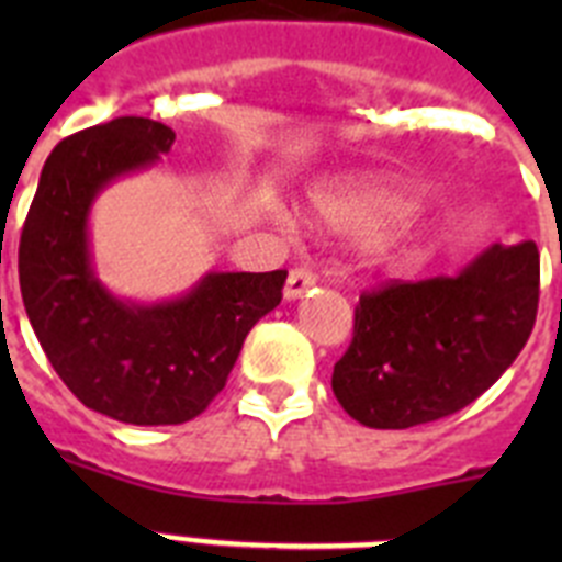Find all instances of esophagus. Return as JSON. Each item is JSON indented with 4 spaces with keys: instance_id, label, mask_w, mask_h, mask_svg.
<instances>
[{
    "instance_id": "34e87169",
    "label": "esophagus",
    "mask_w": 562,
    "mask_h": 562,
    "mask_svg": "<svg viewBox=\"0 0 562 562\" xmlns=\"http://www.w3.org/2000/svg\"><path fill=\"white\" fill-rule=\"evenodd\" d=\"M315 272L310 270V267H295V270H290V276H286V286H284V297L286 301H295V297L306 295V292L315 286Z\"/></svg>"
}]
</instances>
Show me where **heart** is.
I'll return each instance as SVG.
<instances>
[{"mask_svg": "<svg viewBox=\"0 0 562 562\" xmlns=\"http://www.w3.org/2000/svg\"><path fill=\"white\" fill-rule=\"evenodd\" d=\"M419 186L394 171L342 173L306 193L315 225L331 233H360L357 258L366 267L394 265L422 231Z\"/></svg>", "mask_w": 562, "mask_h": 562, "instance_id": "heart-1", "label": "heart"}]
</instances>
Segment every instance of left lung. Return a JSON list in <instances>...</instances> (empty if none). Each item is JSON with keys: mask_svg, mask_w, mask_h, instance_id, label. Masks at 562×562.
<instances>
[{"mask_svg": "<svg viewBox=\"0 0 562 562\" xmlns=\"http://www.w3.org/2000/svg\"><path fill=\"white\" fill-rule=\"evenodd\" d=\"M540 292L535 241L490 245L456 276L360 295L355 337L331 391L366 428L402 430L479 400L532 335Z\"/></svg>", "mask_w": 562, "mask_h": 562, "instance_id": "left-lung-1", "label": "left lung"}]
</instances>
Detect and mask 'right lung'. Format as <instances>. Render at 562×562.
<instances>
[{
	"instance_id": "right-lung-1",
	"label": "right lung",
	"mask_w": 562,
	"mask_h": 562,
	"mask_svg": "<svg viewBox=\"0 0 562 562\" xmlns=\"http://www.w3.org/2000/svg\"><path fill=\"white\" fill-rule=\"evenodd\" d=\"M177 134L114 117L58 143L19 241V284L44 355L87 408L126 425H182L225 389L247 331L281 304L284 270L205 272L140 304L95 272L89 213L114 180L157 166Z\"/></svg>"
}]
</instances>
